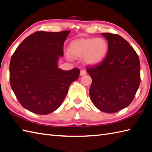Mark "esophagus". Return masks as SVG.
I'll list each match as a JSON object with an SVG mask.
<instances>
[{
	"instance_id": "1",
	"label": "esophagus",
	"mask_w": 152,
	"mask_h": 152,
	"mask_svg": "<svg viewBox=\"0 0 152 152\" xmlns=\"http://www.w3.org/2000/svg\"><path fill=\"white\" fill-rule=\"evenodd\" d=\"M86 74V71L85 70H80V76H84V75H85Z\"/></svg>"
}]
</instances>
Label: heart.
<instances>
[{
	"label": "heart",
	"instance_id": "1",
	"mask_svg": "<svg viewBox=\"0 0 152 152\" xmlns=\"http://www.w3.org/2000/svg\"><path fill=\"white\" fill-rule=\"evenodd\" d=\"M108 50V43L104 38H82L70 43L66 56L68 58L83 57L85 63L96 65L104 60Z\"/></svg>",
	"mask_w": 152,
	"mask_h": 152
}]
</instances>
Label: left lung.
Returning a JSON list of instances; mask_svg holds the SVG:
<instances>
[{
	"label": "left lung",
	"mask_w": 152,
	"mask_h": 152,
	"mask_svg": "<svg viewBox=\"0 0 152 152\" xmlns=\"http://www.w3.org/2000/svg\"><path fill=\"white\" fill-rule=\"evenodd\" d=\"M108 41L107 55L100 63L88 67L92 78L90 96L100 111L114 113L126 107L140 83V63L128 41L117 34L102 33Z\"/></svg>",
	"instance_id": "1"
}]
</instances>
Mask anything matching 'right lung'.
Listing matches in <instances>:
<instances>
[{
    "mask_svg": "<svg viewBox=\"0 0 152 152\" xmlns=\"http://www.w3.org/2000/svg\"><path fill=\"white\" fill-rule=\"evenodd\" d=\"M70 32H35L26 37L12 56V90L28 111L39 115L54 112L63 102L70 84L78 78V68L66 71L58 67Z\"/></svg>",
    "mask_w": 152,
    "mask_h": 152,
    "instance_id": "add662e5",
    "label": "right lung"
}]
</instances>
